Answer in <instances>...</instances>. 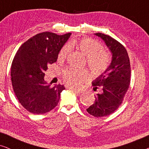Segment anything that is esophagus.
Segmentation results:
<instances>
[{"mask_svg": "<svg viewBox=\"0 0 149 149\" xmlns=\"http://www.w3.org/2000/svg\"><path fill=\"white\" fill-rule=\"evenodd\" d=\"M70 89H72V91H74V92H76V93H83V90L82 89H76V88H74V87H70Z\"/></svg>", "mask_w": 149, "mask_h": 149, "instance_id": "esophagus-1", "label": "esophagus"}]
</instances>
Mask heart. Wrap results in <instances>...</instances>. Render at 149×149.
Here are the masks:
<instances>
[{
    "label": "heart",
    "mask_w": 149,
    "mask_h": 149,
    "mask_svg": "<svg viewBox=\"0 0 149 149\" xmlns=\"http://www.w3.org/2000/svg\"><path fill=\"white\" fill-rule=\"evenodd\" d=\"M77 47L86 56L87 63L94 74H101L107 70L109 65V54L103 50L102 45L94 39L84 38L79 40H73L65 45L58 54V60L63 61L67 58L71 47ZM67 83L72 86H79L89 79V72L86 70L68 68L63 74Z\"/></svg>",
    "instance_id": "1"
}]
</instances>
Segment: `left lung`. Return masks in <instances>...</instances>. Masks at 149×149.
Listing matches in <instances>:
<instances>
[{
	"mask_svg": "<svg viewBox=\"0 0 149 149\" xmlns=\"http://www.w3.org/2000/svg\"><path fill=\"white\" fill-rule=\"evenodd\" d=\"M95 35L101 38L112 54L107 70L92 81L93 90L100 87L102 92L97 93L94 103L87 109L90 115L102 117L111 115L121 105L129 88L131 68L127 51L119 42L104 34Z\"/></svg>",
	"mask_w": 149,
	"mask_h": 149,
	"instance_id": "1",
	"label": "left lung"
}]
</instances>
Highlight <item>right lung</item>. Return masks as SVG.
<instances>
[{"mask_svg":"<svg viewBox=\"0 0 149 149\" xmlns=\"http://www.w3.org/2000/svg\"><path fill=\"white\" fill-rule=\"evenodd\" d=\"M71 33L58 35L45 32L32 36L22 45L11 64V83L20 104L28 111L40 115L56 107L63 85L51 87L45 81V72L56 62L61 49Z\"/></svg>","mask_w":149,"mask_h":149,"instance_id":"obj_1","label":"right lung"}]
</instances>
